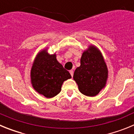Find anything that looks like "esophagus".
<instances>
[{
  "label": "esophagus",
  "instance_id": "1",
  "mask_svg": "<svg viewBox=\"0 0 134 134\" xmlns=\"http://www.w3.org/2000/svg\"><path fill=\"white\" fill-rule=\"evenodd\" d=\"M70 74H71V76H73V74H74V72H73V70H70Z\"/></svg>",
  "mask_w": 134,
  "mask_h": 134
}]
</instances>
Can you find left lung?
I'll return each instance as SVG.
<instances>
[{
	"label": "left lung",
	"mask_w": 134,
	"mask_h": 134,
	"mask_svg": "<svg viewBox=\"0 0 134 134\" xmlns=\"http://www.w3.org/2000/svg\"><path fill=\"white\" fill-rule=\"evenodd\" d=\"M82 94L88 97L97 95L103 89L108 79V68L100 49L90 45L82 54L80 66L73 76Z\"/></svg>",
	"instance_id": "1"
}]
</instances>
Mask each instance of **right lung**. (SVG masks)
<instances>
[{
    "instance_id": "add662e5",
    "label": "right lung",
    "mask_w": 134,
    "mask_h": 134,
    "mask_svg": "<svg viewBox=\"0 0 134 134\" xmlns=\"http://www.w3.org/2000/svg\"><path fill=\"white\" fill-rule=\"evenodd\" d=\"M30 78L36 92L46 98H52L60 93L64 82L72 76L57 60L55 53L49 54L47 48L40 50L35 56Z\"/></svg>"
}]
</instances>
